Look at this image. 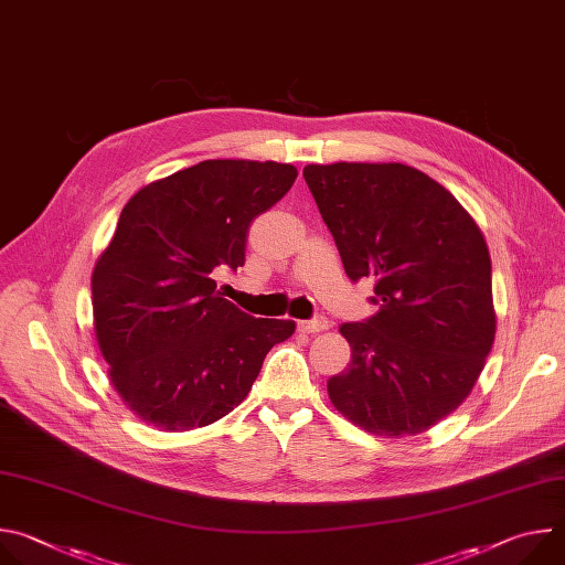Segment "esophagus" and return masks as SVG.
Segmentation results:
<instances>
[{
    "instance_id": "obj_1",
    "label": "esophagus",
    "mask_w": 565,
    "mask_h": 565,
    "mask_svg": "<svg viewBox=\"0 0 565 565\" xmlns=\"http://www.w3.org/2000/svg\"><path fill=\"white\" fill-rule=\"evenodd\" d=\"M331 327V321L327 317H315V319H308V321H299V331L301 333H321L327 331Z\"/></svg>"
}]
</instances>
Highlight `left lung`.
<instances>
[{"mask_svg": "<svg viewBox=\"0 0 565 565\" xmlns=\"http://www.w3.org/2000/svg\"><path fill=\"white\" fill-rule=\"evenodd\" d=\"M347 275L373 279L380 310L342 324L349 369L333 407L373 436L431 429L471 393L497 335L492 262L471 214L402 163L306 166Z\"/></svg>", "mask_w": 565, "mask_h": 565, "instance_id": "1", "label": "left lung"}]
</instances>
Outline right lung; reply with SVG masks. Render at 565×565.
Listing matches in <instances>:
<instances>
[{
    "label": "right lung",
    "instance_id": "right-lung-1",
    "mask_svg": "<svg viewBox=\"0 0 565 565\" xmlns=\"http://www.w3.org/2000/svg\"><path fill=\"white\" fill-rule=\"evenodd\" d=\"M275 160H203L138 190L92 275L94 333L109 382L142 423L207 427L246 399L292 319H255L216 290L246 262L255 216L295 183Z\"/></svg>",
    "mask_w": 565,
    "mask_h": 565
}]
</instances>
